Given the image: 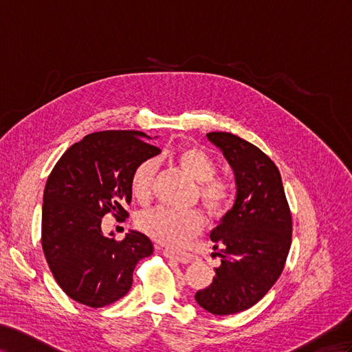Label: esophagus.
<instances>
[{
	"mask_svg": "<svg viewBox=\"0 0 352 352\" xmlns=\"http://www.w3.org/2000/svg\"><path fill=\"white\" fill-rule=\"evenodd\" d=\"M164 256L165 257H168V258H174V260H177V262H179V263H184V265H187V263H192V262H195V256L193 254H187V253H175V251H173V250H164Z\"/></svg>",
	"mask_w": 352,
	"mask_h": 352,
	"instance_id": "1",
	"label": "esophagus"
}]
</instances>
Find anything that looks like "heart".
<instances>
[{
	"mask_svg": "<svg viewBox=\"0 0 352 352\" xmlns=\"http://www.w3.org/2000/svg\"><path fill=\"white\" fill-rule=\"evenodd\" d=\"M178 166L197 182V195L204 208L211 215H221L229 208L233 197V184L229 178L215 175V160L199 147L187 146L175 153ZM157 173V160L146 159L133 169L131 177L132 196L141 204L151 197L153 182ZM140 229L160 244L183 247L202 228V215L196 210L175 211L157 208L142 214L138 220Z\"/></svg>",
	"mask_w": 352,
	"mask_h": 352,
	"instance_id": "heart-1",
	"label": "heart"
}]
</instances>
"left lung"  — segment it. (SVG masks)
Segmentation results:
<instances>
[{"label": "left lung", "mask_w": 352, "mask_h": 352, "mask_svg": "<svg viewBox=\"0 0 352 352\" xmlns=\"http://www.w3.org/2000/svg\"><path fill=\"white\" fill-rule=\"evenodd\" d=\"M206 138L233 169L236 199L210 235L221 265L195 299L214 315H230L256 305L281 275L292 245V212L281 174L262 150L229 132Z\"/></svg>", "instance_id": "obj_1"}]
</instances>
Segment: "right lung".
I'll return each instance as SVG.
<instances>
[{
    "instance_id": "add662e5",
    "label": "right lung",
    "mask_w": 352,
    "mask_h": 352,
    "mask_svg": "<svg viewBox=\"0 0 352 352\" xmlns=\"http://www.w3.org/2000/svg\"><path fill=\"white\" fill-rule=\"evenodd\" d=\"M140 131H102L71 146L50 173L43 196L41 245L59 287L71 299L102 308L129 292L151 241L131 230L123 241L105 236L102 217L126 219L131 177L160 150Z\"/></svg>"
}]
</instances>
